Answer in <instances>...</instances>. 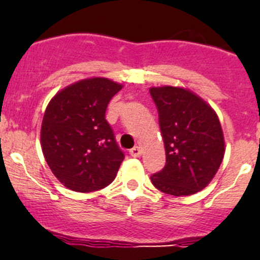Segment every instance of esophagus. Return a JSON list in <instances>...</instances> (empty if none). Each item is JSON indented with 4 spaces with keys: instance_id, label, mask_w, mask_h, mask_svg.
Returning a JSON list of instances; mask_svg holds the SVG:
<instances>
[{
    "instance_id": "esophagus-1",
    "label": "esophagus",
    "mask_w": 260,
    "mask_h": 260,
    "mask_svg": "<svg viewBox=\"0 0 260 260\" xmlns=\"http://www.w3.org/2000/svg\"><path fill=\"white\" fill-rule=\"evenodd\" d=\"M129 154H131V156H133V157H139L140 154H142V150H140L139 147H134L129 150Z\"/></svg>"
}]
</instances>
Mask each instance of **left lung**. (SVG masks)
Segmentation results:
<instances>
[{"mask_svg": "<svg viewBox=\"0 0 260 260\" xmlns=\"http://www.w3.org/2000/svg\"><path fill=\"white\" fill-rule=\"evenodd\" d=\"M159 112L165 145V168L150 177L170 196H190L204 189L225 154L223 134L215 111L194 92L177 86L150 88Z\"/></svg>", "mask_w": 260, "mask_h": 260, "instance_id": "left-lung-1", "label": "left lung"}]
</instances>
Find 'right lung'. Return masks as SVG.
Masks as SVG:
<instances>
[{
    "label": "right lung",
    "instance_id": "obj_1",
    "mask_svg": "<svg viewBox=\"0 0 260 260\" xmlns=\"http://www.w3.org/2000/svg\"><path fill=\"white\" fill-rule=\"evenodd\" d=\"M122 85L107 78L83 79L58 91L45 110L41 148L63 186L88 193L109 186L124 159L105 118Z\"/></svg>",
    "mask_w": 260,
    "mask_h": 260
}]
</instances>
